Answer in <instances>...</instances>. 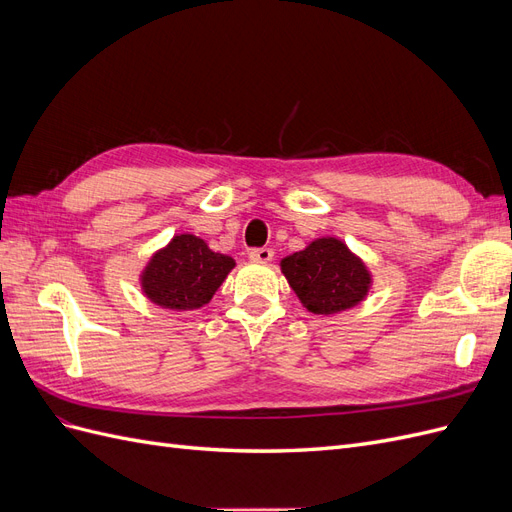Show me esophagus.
<instances>
[{
    "instance_id": "esophagus-1",
    "label": "esophagus",
    "mask_w": 512,
    "mask_h": 512,
    "mask_svg": "<svg viewBox=\"0 0 512 512\" xmlns=\"http://www.w3.org/2000/svg\"><path fill=\"white\" fill-rule=\"evenodd\" d=\"M250 258L254 262H269L273 258V250L271 247H254V250H250Z\"/></svg>"
}]
</instances>
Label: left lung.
Returning <instances> with one entry per match:
<instances>
[{"label": "left lung", "instance_id": "left-lung-1", "mask_svg": "<svg viewBox=\"0 0 512 512\" xmlns=\"http://www.w3.org/2000/svg\"><path fill=\"white\" fill-rule=\"evenodd\" d=\"M282 271L301 303L314 314H335L363 301L369 273L337 239H318L282 260Z\"/></svg>", "mask_w": 512, "mask_h": 512}]
</instances>
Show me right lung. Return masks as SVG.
<instances>
[{"label": "right lung", "instance_id": "1", "mask_svg": "<svg viewBox=\"0 0 512 512\" xmlns=\"http://www.w3.org/2000/svg\"><path fill=\"white\" fill-rule=\"evenodd\" d=\"M235 260L211 252L203 239L179 235L151 258L143 273L147 297L168 309L203 307L226 280Z\"/></svg>", "mask_w": 512, "mask_h": 512}]
</instances>
